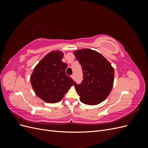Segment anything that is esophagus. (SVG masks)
I'll list each match as a JSON object with an SVG mask.
<instances>
[{"label":"esophagus","mask_w":148,"mask_h":148,"mask_svg":"<svg viewBox=\"0 0 148 148\" xmlns=\"http://www.w3.org/2000/svg\"><path fill=\"white\" fill-rule=\"evenodd\" d=\"M71 77L72 78L74 79H75V75H74L73 74V75H71Z\"/></svg>","instance_id":"obj_1"}]
</instances>
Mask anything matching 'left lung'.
Returning <instances> with one entry per match:
<instances>
[{
	"mask_svg": "<svg viewBox=\"0 0 148 148\" xmlns=\"http://www.w3.org/2000/svg\"><path fill=\"white\" fill-rule=\"evenodd\" d=\"M76 59L82 66L83 81L75 82L79 100L87 105H96L104 101L113 87L114 69L100 53L89 49L74 51Z\"/></svg>",
	"mask_w": 148,
	"mask_h": 148,
	"instance_id": "1",
	"label": "left lung"
}]
</instances>
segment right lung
I'll use <instances>...</instances> for the list:
<instances>
[{
  "instance_id": "1",
  "label": "right lung",
  "mask_w": 148,
  "mask_h": 148,
  "mask_svg": "<svg viewBox=\"0 0 148 148\" xmlns=\"http://www.w3.org/2000/svg\"><path fill=\"white\" fill-rule=\"evenodd\" d=\"M64 53L53 51L35 66L30 77L34 91L39 98L48 103L62 99L74 81L65 73L67 65L62 61Z\"/></svg>"
}]
</instances>
